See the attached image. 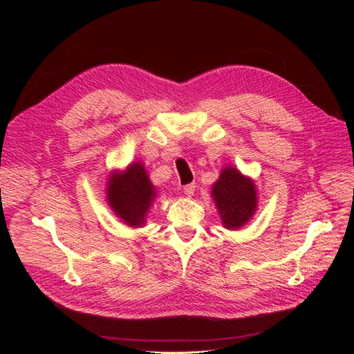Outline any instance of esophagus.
I'll list each match as a JSON object with an SVG mask.
<instances>
[{
  "instance_id": "1",
  "label": "esophagus",
  "mask_w": 354,
  "mask_h": 354,
  "mask_svg": "<svg viewBox=\"0 0 354 354\" xmlns=\"http://www.w3.org/2000/svg\"><path fill=\"white\" fill-rule=\"evenodd\" d=\"M195 189H196L195 183H190V185H186V186L183 187V192H185V195H187V196H194V194H195Z\"/></svg>"
}]
</instances>
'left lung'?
I'll return each mask as SVG.
<instances>
[{"instance_id":"left-lung-1","label":"left lung","mask_w":354,"mask_h":354,"mask_svg":"<svg viewBox=\"0 0 354 354\" xmlns=\"http://www.w3.org/2000/svg\"><path fill=\"white\" fill-rule=\"evenodd\" d=\"M211 194L226 229H241L251 220L257 209L254 181L234 167L221 169L218 180L212 185Z\"/></svg>"}]
</instances>
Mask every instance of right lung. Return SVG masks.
Masks as SVG:
<instances>
[{
  "label": "right lung",
  "instance_id": "1",
  "mask_svg": "<svg viewBox=\"0 0 354 354\" xmlns=\"http://www.w3.org/2000/svg\"><path fill=\"white\" fill-rule=\"evenodd\" d=\"M108 202L113 212L131 227H142L147 211L156 198V189L143 164L133 162L122 173H113L108 180Z\"/></svg>",
  "mask_w": 354,
  "mask_h": 354
}]
</instances>
